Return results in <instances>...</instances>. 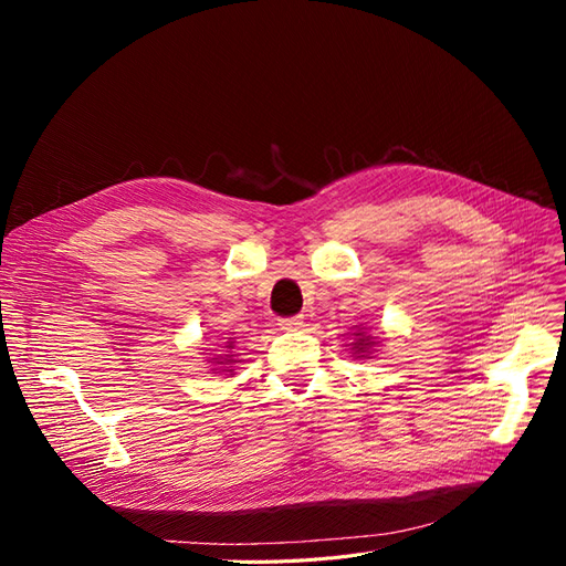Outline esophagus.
Segmentation results:
<instances>
[{
	"label": "esophagus",
	"mask_w": 566,
	"mask_h": 566,
	"mask_svg": "<svg viewBox=\"0 0 566 566\" xmlns=\"http://www.w3.org/2000/svg\"><path fill=\"white\" fill-rule=\"evenodd\" d=\"M302 316H283V318H279V325H281V331H297V328H302Z\"/></svg>",
	"instance_id": "34e87169"
}]
</instances>
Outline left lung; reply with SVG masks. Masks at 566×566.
Here are the masks:
<instances>
[{
  "label": "left lung",
  "instance_id": "obj_1",
  "mask_svg": "<svg viewBox=\"0 0 566 566\" xmlns=\"http://www.w3.org/2000/svg\"><path fill=\"white\" fill-rule=\"evenodd\" d=\"M358 345H364V339H361V342H358ZM366 345H368V342H366ZM361 349H364V347H361Z\"/></svg>",
  "mask_w": 566,
  "mask_h": 566
}]
</instances>
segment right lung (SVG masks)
I'll return each mask as SVG.
<instances>
[{
  "label": "right lung",
  "mask_w": 566,
  "mask_h": 566,
  "mask_svg": "<svg viewBox=\"0 0 566 566\" xmlns=\"http://www.w3.org/2000/svg\"><path fill=\"white\" fill-rule=\"evenodd\" d=\"M229 361H231V358H229Z\"/></svg>",
  "instance_id": "add662e5"
}]
</instances>
